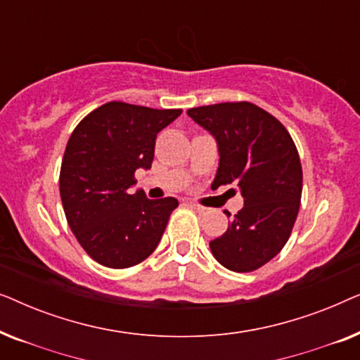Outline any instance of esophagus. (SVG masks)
Instances as JSON below:
<instances>
[{
  "label": "esophagus",
  "instance_id": "34e87169",
  "mask_svg": "<svg viewBox=\"0 0 360 360\" xmlns=\"http://www.w3.org/2000/svg\"><path fill=\"white\" fill-rule=\"evenodd\" d=\"M186 205H188L190 208H193V210L198 211V213H205V210H206V208H203V206H200L198 203H195V201H186Z\"/></svg>",
  "mask_w": 360,
  "mask_h": 360
}]
</instances>
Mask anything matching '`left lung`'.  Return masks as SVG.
<instances>
[{"mask_svg": "<svg viewBox=\"0 0 360 360\" xmlns=\"http://www.w3.org/2000/svg\"><path fill=\"white\" fill-rule=\"evenodd\" d=\"M218 146L213 184L236 185L244 206L228 231L210 243L214 259L233 272H252L272 260L292 233L303 172L282 122L252 103H219L186 111Z\"/></svg>", "mask_w": 360, "mask_h": 360, "instance_id": "left-lung-1", "label": "left lung"}]
</instances>
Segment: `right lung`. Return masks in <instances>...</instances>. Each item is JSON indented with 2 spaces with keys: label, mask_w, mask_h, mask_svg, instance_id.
Listing matches in <instances>:
<instances>
[{
  "label": "right lung",
  "mask_w": 360,
  "mask_h": 360,
  "mask_svg": "<svg viewBox=\"0 0 360 360\" xmlns=\"http://www.w3.org/2000/svg\"><path fill=\"white\" fill-rule=\"evenodd\" d=\"M181 110H152L106 103L72 132L60 169V198L68 226L98 264L127 269L159 245L175 198L149 200L136 185L137 169L149 170L155 137Z\"/></svg>",
  "instance_id": "obj_1"
}]
</instances>
